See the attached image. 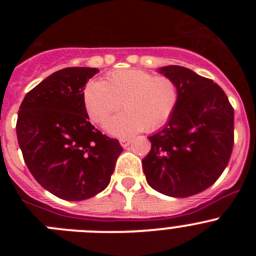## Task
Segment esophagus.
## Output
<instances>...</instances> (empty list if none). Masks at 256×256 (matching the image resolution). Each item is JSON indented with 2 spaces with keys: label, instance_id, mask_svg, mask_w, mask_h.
Here are the masks:
<instances>
[{
  "label": "esophagus",
  "instance_id": "34e87169",
  "mask_svg": "<svg viewBox=\"0 0 256 256\" xmlns=\"http://www.w3.org/2000/svg\"><path fill=\"white\" fill-rule=\"evenodd\" d=\"M130 138H122L120 140V144L123 148H126V146H130Z\"/></svg>",
  "mask_w": 256,
  "mask_h": 256
}]
</instances>
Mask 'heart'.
I'll return each mask as SVG.
<instances>
[{"label": "heart", "instance_id": "heart-1", "mask_svg": "<svg viewBox=\"0 0 256 256\" xmlns=\"http://www.w3.org/2000/svg\"><path fill=\"white\" fill-rule=\"evenodd\" d=\"M180 86L173 78L141 69H122L108 73L102 82L91 80L83 90V102L88 116L112 134L123 137L144 130L155 132L168 123L180 102Z\"/></svg>", "mask_w": 256, "mask_h": 256}]
</instances>
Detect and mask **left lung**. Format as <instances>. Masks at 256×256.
Listing matches in <instances>:
<instances>
[{
    "label": "left lung",
    "instance_id": "8db88e82",
    "mask_svg": "<svg viewBox=\"0 0 256 256\" xmlns=\"http://www.w3.org/2000/svg\"><path fill=\"white\" fill-rule=\"evenodd\" d=\"M160 73L180 86V102L168 124L148 137L142 160L148 183L160 194L188 198L216 182L230 162L234 142V110L212 79L169 65Z\"/></svg>",
    "mask_w": 256,
    "mask_h": 256
}]
</instances>
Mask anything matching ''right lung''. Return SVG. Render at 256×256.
<instances>
[{"label": "right lung", "instance_id": "1", "mask_svg": "<svg viewBox=\"0 0 256 256\" xmlns=\"http://www.w3.org/2000/svg\"><path fill=\"white\" fill-rule=\"evenodd\" d=\"M96 68H65L28 92L18 112L22 158L40 186L60 198H94L110 182L119 141L88 122L83 90Z\"/></svg>", "mask_w": 256, "mask_h": 256}]
</instances>
